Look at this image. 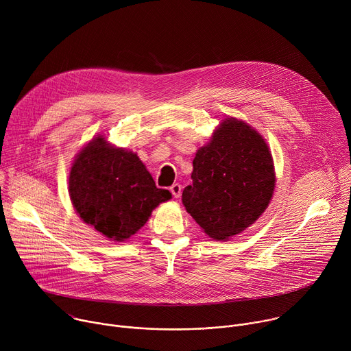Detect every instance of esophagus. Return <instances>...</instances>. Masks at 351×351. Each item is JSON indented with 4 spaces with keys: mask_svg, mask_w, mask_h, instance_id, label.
Instances as JSON below:
<instances>
[{
    "mask_svg": "<svg viewBox=\"0 0 351 351\" xmlns=\"http://www.w3.org/2000/svg\"><path fill=\"white\" fill-rule=\"evenodd\" d=\"M169 190H171V193H172V195H173L175 198H179L180 194H182V186H180L179 183H173V184L169 187Z\"/></svg>",
    "mask_w": 351,
    "mask_h": 351,
    "instance_id": "34e87169",
    "label": "esophagus"
}]
</instances>
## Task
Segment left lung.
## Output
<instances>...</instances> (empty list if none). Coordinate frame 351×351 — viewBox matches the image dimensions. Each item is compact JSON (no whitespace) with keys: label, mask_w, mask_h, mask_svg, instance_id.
Returning a JSON list of instances; mask_svg holds the SVG:
<instances>
[{"label":"left lung","mask_w":351,"mask_h":351,"mask_svg":"<svg viewBox=\"0 0 351 351\" xmlns=\"http://www.w3.org/2000/svg\"><path fill=\"white\" fill-rule=\"evenodd\" d=\"M193 184L184 187L186 211L214 240H229L253 225L275 190L268 144L245 122L226 118L197 149Z\"/></svg>","instance_id":"1"}]
</instances>
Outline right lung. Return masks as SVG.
<instances>
[{
    "label": "right lung",
    "mask_w": 351,
    "mask_h": 351,
    "mask_svg": "<svg viewBox=\"0 0 351 351\" xmlns=\"http://www.w3.org/2000/svg\"><path fill=\"white\" fill-rule=\"evenodd\" d=\"M69 195L84 223L112 241H125L172 198L158 189L136 153L111 145L103 136L77 153L69 172Z\"/></svg>",
    "instance_id": "obj_1"
}]
</instances>
